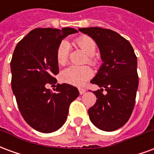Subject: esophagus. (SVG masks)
Listing matches in <instances>:
<instances>
[{"label":"esophagus","instance_id":"1","mask_svg":"<svg viewBox=\"0 0 154 154\" xmlns=\"http://www.w3.org/2000/svg\"><path fill=\"white\" fill-rule=\"evenodd\" d=\"M78 90H79V92H80L81 95H82V94H84L86 92V89H85V88H82V87H79Z\"/></svg>","mask_w":154,"mask_h":154}]
</instances>
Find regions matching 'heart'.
Wrapping results in <instances>:
<instances>
[{"label":"heart","mask_w":154,"mask_h":154,"mask_svg":"<svg viewBox=\"0 0 154 154\" xmlns=\"http://www.w3.org/2000/svg\"><path fill=\"white\" fill-rule=\"evenodd\" d=\"M74 44L87 54V62L91 65H97V59L95 57L97 50V44L93 38L82 35L74 40ZM69 46L66 41L61 42L56 52V58L58 64L65 65L68 60ZM93 76V71L89 66H69L61 72V79L66 83L72 86L80 87L82 86Z\"/></svg>","instance_id":"heart-1"}]
</instances>
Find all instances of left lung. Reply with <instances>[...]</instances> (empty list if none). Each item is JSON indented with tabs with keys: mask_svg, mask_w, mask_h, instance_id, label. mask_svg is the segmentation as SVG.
<instances>
[{
	"mask_svg": "<svg viewBox=\"0 0 154 154\" xmlns=\"http://www.w3.org/2000/svg\"><path fill=\"white\" fill-rule=\"evenodd\" d=\"M79 30L97 42L104 62L91 81L100 90L93 91L97 99L88 110L89 117L97 128L114 131L125 125L134 107L139 86L137 57L129 41L111 29L90 27Z\"/></svg>",
	"mask_w": 154,
	"mask_h": 154,
	"instance_id": "8db88e82",
	"label": "left lung"
}]
</instances>
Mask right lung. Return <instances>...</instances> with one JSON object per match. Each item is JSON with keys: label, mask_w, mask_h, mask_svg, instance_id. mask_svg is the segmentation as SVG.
Segmentation results:
<instances>
[{"label": "right lung", "mask_w": 154, "mask_h": 154, "mask_svg": "<svg viewBox=\"0 0 154 154\" xmlns=\"http://www.w3.org/2000/svg\"><path fill=\"white\" fill-rule=\"evenodd\" d=\"M72 28L62 30L36 28L19 42L11 61V87L23 118L33 129L51 133L67 119L70 104L78 96L77 87L57 84L52 91L48 84H55L59 72L56 52L62 39L77 33Z\"/></svg>", "instance_id": "right-lung-1"}]
</instances>
